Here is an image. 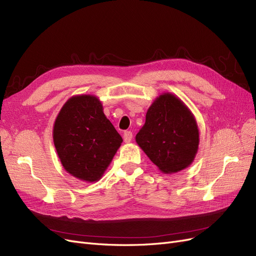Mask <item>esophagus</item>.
<instances>
[{"instance_id":"34e87169","label":"esophagus","mask_w":256,"mask_h":256,"mask_svg":"<svg viewBox=\"0 0 256 256\" xmlns=\"http://www.w3.org/2000/svg\"><path fill=\"white\" fill-rule=\"evenodd\" d=\"M122 138H124V142L130 143L131 140H132V132H131V131H125Z\"/></svg>"}]
</instances>
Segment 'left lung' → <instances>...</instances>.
<instances>
[{"mask_svg": "<svg viewBox=\"0 0 256 256\" xmlns=\"http://www.w3.org/2000/svg\"><path fill=\"white\" fill-rule=\"evenodd\" d=\"M136 141L162 173L188 168L198 150L200 132L194 115L172 92L154 100Z\"/></svg>", "mask_w": 256, "mask_h": 256, "instance_id": "1", "label": "left lung"}]
</instances>
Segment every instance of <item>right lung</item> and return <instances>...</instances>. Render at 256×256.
Wrapping results in <instances>:
<instances>
[{
  "label": "right lung",
  "instance_id": "1",
  "mask_svg": "<svg viewBox=\"0 0 256 256\" xmlns=\"http://www.w3.org/2000/svg\"><path fill=\"white\" fill-rule=\"evenodd\" d=\"M60 164L74 177L94 182L102 177L122 138L94 95H76L62 106L53 126Z\"/></svg>",
  "mask_w": 256,
  "mask_h": 256
}]
</instances>
